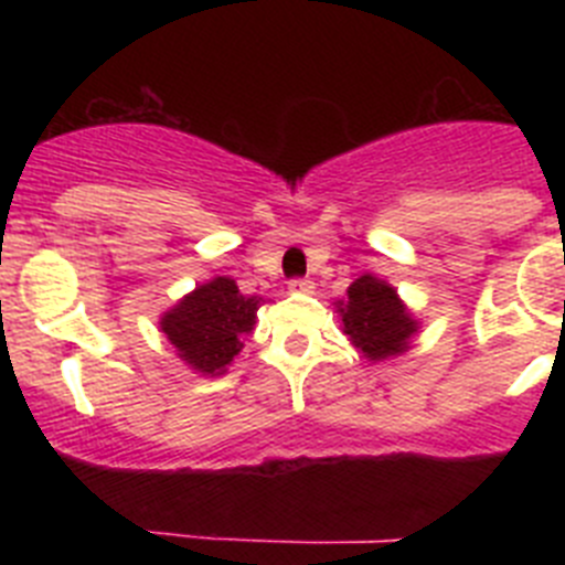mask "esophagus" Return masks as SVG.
<instances>
[{
  "mask_svg": "<svg viewBox=\"0 0 565 565\" xmlns=\"http://www.w3.org/2000/svg\"><path fill=\"white\" fill-rule=\"evenodd\" d=\"M288 288H291V291H311L313 288V282L311 279H306V277H297V279H291V282H288Z\"/></svg>",
  "mask_w": 565,
  "mask_h": 565,
  "instance_id": "obj_1",
  "label": "esophagus"
}]
</instances>
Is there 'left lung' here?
Masks as SVG:
<instances>
[{"label": "left lung", "mask_w": 565, "mask_h": 565, "mask_svg": "<svg viewBox=\"0 0 565 565\" xmlns=\"http://www.w3.org/2000/svg\"><path fill=\"white\" fill-rule=\"evenodd\" d=\"M339 306L344 333L367 359L396 356L416 333V322L404 311L396 291L371 274L359 277Z\"/></svg>", "instance_id": "1"}]
</instances>
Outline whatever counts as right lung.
Wrapping results in <instances>:
<instances>
[{
    "label": "right lung",
    "mask_w": 565,
    "mask_h": 565,
    "mask_svg": "<svg viewBox=\"0 0 565 565\" xmlns=\"http://www.w3.org/2000/svg\"><path fill=\"white\" fill-rule=\"evenodd\" d=\"M263 297L243 294L234 279L214 277L161 319V331L194 371L221 373L243 351Z\"/></svg>",
    "instance_id": "right-lung-1"
}]
</instances>
